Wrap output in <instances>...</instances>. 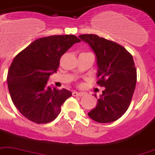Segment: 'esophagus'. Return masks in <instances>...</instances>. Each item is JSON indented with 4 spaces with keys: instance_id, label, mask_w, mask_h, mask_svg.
Listing matches in <instances>:
<instances>
[{
    "instance_id": "34e87169",
    "label": "esophagus",
    "mask_w": 155,
    "mask_h": 155,
    "mask_svg": "<svg viewBox=\"0 0 155 155\" xmlns=\"http://www.w3.org/2000/svg\"><path fill=\"white\" fill-rule=\"evenodd\" d=\"M72 95H74V96H83V95H84V93L78 92V91H74L73 92H72Z\"/></svg>"
}]
</instances>
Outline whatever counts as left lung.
<instances>
[{
    "instance_id": "1",
    "label": "left lung",
    "mask_w": 155,
    "mask_h": 155,
    "mask_svg": "<svg viewBox=\"0 0 155 155\" xmlns=\"http://www.w3.org/2000/svg\"><path fill=\"white\" fill-rule=\"evenodd\" d=\"M95 53L97 84L105 89L97 105L87 113L97 123H111L127 111L136 85L137 72L133 57L121 45L92 34L79 36Z\"/></svg>"
}]
</instances>
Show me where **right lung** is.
I'll return each mask as SVG.
<instances>
[{"label":"right lung","mask_w":155,"mask_h":155,"mask_svg":"<svg viewBox=\"0 0 155 155\" xmlns=\"http://www.w3.org/2000/svg\"><path fill=\"white\" fill-rule=\"evenodd\" d=\"M80 40L73 35L43 37L31 43L12 60L7 83L12 103L21 114L36 123L52 121L71 92L48 86L60 57Z\"/></svg>","instance_id":"right-lung-1"}]
</instances>
